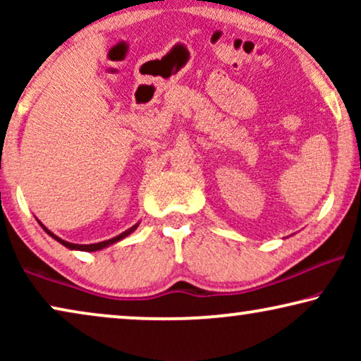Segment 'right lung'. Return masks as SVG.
Returning a JSON list of instances; mask_svg holds the SVG:
<instances>
[{"instance_id": "obj_1", "label": "right lung", "mask_w": 361, "mask_h": 361, "mask_svg": "<svg viewBox=\"0 0 361 361\" xmlns=\"http://www.w3.org/2000/svg\"><path fill=\"white\" fill-rule=\"evenodd\" d=\"M39 224H41V221H39ZM41 226L44 230L47 231L49 235L52 236V238H56L59 243H62L63 246H67V248H71V250H82V251H98V250H102V248H105V246H110V245H113V243H116V241H120V240H123L125 238V236H128L131 233V231H135L136 230V226L137 225H135V226H131L130 230H126V231H123L121 235H118V236H115V238H111V240H106V241H100V243H92V245H75V243H68V241H63V240H61L59 238V236H56L52 233V231H49L46 226H44L42 224H41Z\"/></svg>"}]
</instances>
